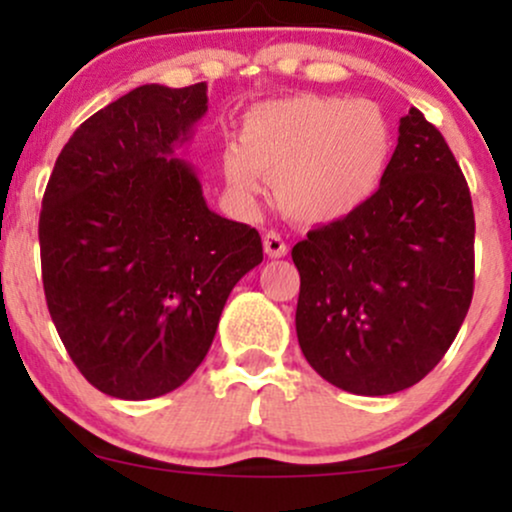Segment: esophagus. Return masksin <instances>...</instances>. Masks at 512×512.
Listing matches in <instances>:
<instances>
[{
    "instance_id": "34e87169",
    "label": "esophagus",
    "mask_w": 512,
    "mask_h": 512,
    "mask_svg": "<svg viewBox=\"0 0 512 512\" xmlns=\"http://www.w3.org/2000/svg\"><path fill=\"white\" fill-rule=\"evenodd\" d=\"M262 243H264V252H267L269 257H284L286 252H289V245L284 243V238H281L276 231L264 233Z\"/></svg>"
}]
</instances>
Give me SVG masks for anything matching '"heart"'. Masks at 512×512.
<instances>
[{"label": "heart", "mask_w": 512, "mask_h": 512, "mask_svg": "<svg viewBox=\"0 0 512 512\" xmlns=\"http://www.w3.org/2000/svg\"><path fill=\"white\" fill-rule=\"evenodd\" d=\"M395 137L378 103L337 96H291L248 110L240 146L223 151V178L243 204L257 202L262 178L301 223H327L375 195Z\"/></svg>", "instance_id": "heart-1"}]
</instances>
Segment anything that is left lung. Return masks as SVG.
<instances>
[{
	"instance_id": "8db88e82",
	"label": "left lung",
	"mask_w": 512,
	"mask_h": 512,
	"mask_svg": "<svg viewBox=\"0 0 512 512\" xmlns=\"http://www.w3.org/2000/svg\"><path fill=\"white\" fill-rule=\"evenodd\" d=\"M296 332L327 383L392 395L455 342L474 293V209L450 146L416 108L375 195L293 245Z\"/></svg>"
}]
</instances>
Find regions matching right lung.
<instances>
[{"instance_id":"right-lung-1","label":"right lung","mask_w":512,"mask_h":512,"mask_svg":"<svg viewBox=\"0 0 512 512\" xmlns=\"http://www.w3.org/2000/svg\"><path fill=\"white\" fill-rule=\"evenodd\" d=\"M204 113V81L134 88L76 129L45 187V301L74 366L110 397L185 383L228 293L262 262L260 233L214 214L173 156Z\"/></svg>"}]
</instances>
